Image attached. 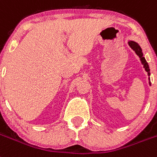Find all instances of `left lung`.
I'll return each instance as SVG.
<instances>
[{"instance_id": "8db88e82", "label": "left lung", "mask_w": 157, "mask_h": 157, "mask_svg": "<svg viewBox=\"0 0 157 157\" xmlns=\"http://www.w3.org/2000/svg\"><path fill=\"white\" fill-rule=\"evenodd\" d=\"M129 46H130V47L134 50V52L137 54V55L139 56V58H140V59H141V63H142V65H144V69H145V71L148 73V76H150V73H149V72H150L149 66H148V64L147 63L145 58L143 57V54L142 52H141V47H140V46H139L137 43H136L135 42H129ZM149 84H150V82H149Z\"/></svg>"}]
</instances>
